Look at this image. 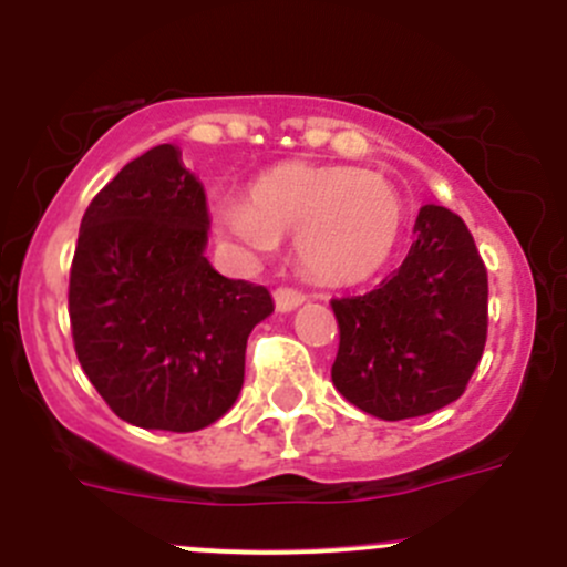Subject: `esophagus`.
Listing matches in <instances>:
<instances>
[{
	"label": "esophagus",
	"instance_id": "1",
	"mask_svg": "<svg viewBox=\"0 0 567 567\" xmlns=\"http://www.w3.org/2000/svg\"><path fill=\"white\" fill-rule=\"evenodd\" d=\"M307 296L301 293V290H293V288H277L274 290V305H277L279 312H290L296 310L299 305H305Z\"/></svg>",
	"mask_w": 567,
	"mask_h": 567
}]
</instances>
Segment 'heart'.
<instances>
[{
  "mask_svg": "<svg viewBox=\"0 0 567 567\" xmlns=\"http://www.w3.org/2000/svg\"><path fill=\"white\" fill-rule=\"evenodd\" d=\"M214 221L249 255H266L282 236H296L307 274L329 285H353L390 262L403 233V203L375 173L290 162L257 177L249 203L219 199Z\"/></svg>",
  "mask_w": 567,
  "mask_h": 567,
  "instance_id": "heart-1",
  "label": "heart"
}]
</instances>
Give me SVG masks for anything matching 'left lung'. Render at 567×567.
I'll list each match as a JSON object with an SVG mask.
<instances>
[{
	"label": "left lung",
	"instance_id": "8db88e82",
	"mask_svg": "<svg viewBox=\"0 0 567 567\" xmlns=\"http://www.w3.org/2000/svg\"><path fill=\"white\" fill-rule=\"evenodd\" d=\"M403 266L364 296L331 301L337 392L379 420H411L458 400L488 334V271L463 219L420 208Z\"/></svg>",
	"mask_w": 567,
	"mask_h": 567
}]
</instances>
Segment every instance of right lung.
Wrapping results in <instances>:
<instances>
[{"label": "right lung", "mask_w": 567, "mask_h": 567, "mask_svg": "<svg viewBox=\"0 0 567 567\" xmlns=\"http://www.w3.org/2000/svg\"><path fill=\"white\" fill-rule=\"evenodd\" d=\"M205 188L175 145L125 164L87 205L68 285L73 348L120 420L192 433L230 411L247 340L274 312L262 285L205 257Z\"/></svg>", "instance_id": "right-lung-1"}]
</instances>
